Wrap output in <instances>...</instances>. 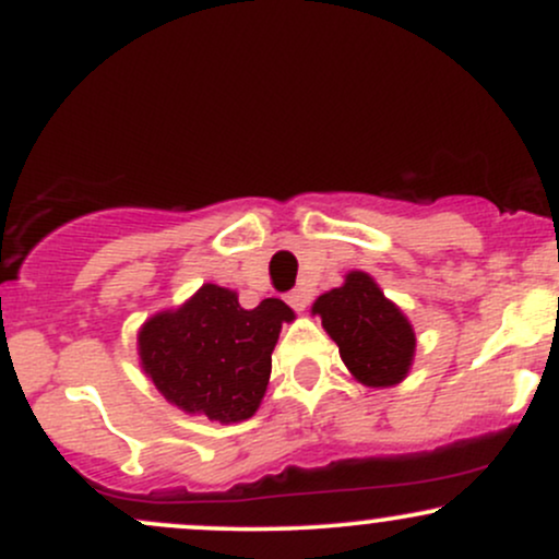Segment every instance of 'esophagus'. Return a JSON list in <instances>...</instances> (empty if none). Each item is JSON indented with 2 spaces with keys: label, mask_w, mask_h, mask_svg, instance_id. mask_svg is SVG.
I'll return each mask as SVG.
<instances>
[{
  "label": "esophagus",
  "mask_w": 559,
  "mask_h": 559,
  "mask_svg": "<svg viewBox=\"0 0 559 559\" xmlns=\"http://www.w3.org/2000/svg\"><path fill=\"white\" fill-rule=\"evenodd\" d=\"M310 299H312V297H310V292H307L305 286L294 288V292L288 294V297H286L288 305H292L294 310H297V312H305V310H307V305H310Z\"/></svg>",
  "instance_id": "obj_1"
}]
</instances>
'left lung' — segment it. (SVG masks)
<instances>
[{
	"label": "left lung",
	"mask_w": 559,
	"mask_h": 559,
	"mask_svg": "<svg viewBox=\"0 0 559 559\" xmlns=\"http://www.w3.org/2000/svg\"><path fill=\"white\" fill-rule=\"evenodd\" d=\"M312 312L336 342L349 373L370 389H386L409 373L415 331L368 273H346L344 284L320 294Z\"/></svg>",
	"instance_id": "obj_1"
}]
</instances>
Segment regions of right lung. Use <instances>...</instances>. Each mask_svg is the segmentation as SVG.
I'll use <instances>...</instances> for the list:
<instances>
[{
	"label": "right lung",
	"mask_w": 559,
	"mask_h": 559,
	"mask_svg": "<svg viewBox=\"0 0 559 559\" xmlns=\"http://www.w3.org/2000/svg\"><path fill=\"white\" fill-rule=\"evenodd\" d=\"M292 307L262 299L243 310L230 288L204 284L178 310L157 312L141 325V368L159 394L189 415L239 423L258 413L271 355Z\"/></svg>",
	"instance_id": "obj_1"
}]
</instances>
